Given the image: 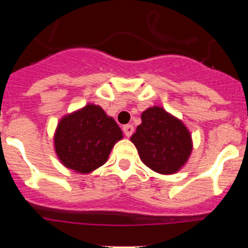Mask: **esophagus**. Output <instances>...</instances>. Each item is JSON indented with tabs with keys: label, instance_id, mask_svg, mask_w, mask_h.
Listing matches in <instances>:
<instances>
[{
	"label": "esophagus",
	"instance_id": "obj_1",
	"mask_svg": "<svg viewBox=\"0 0 248 248\" xmlns=\"http://www.w3.org/2000/svg\"><path fill=\"white\" fill-rule=\"evenodd\" d=\"M123 131H124V134H125V137H131V134H133V131H134V126L130 125V124H126V125L123 126Z\"/></svg>",
	"mask_w": 248,
	"mask_h": 248
}]
</instances>
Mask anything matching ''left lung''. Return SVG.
I'll return each mask as SVG.
<instances>
[{"mask_svg": "<svg viewBox=\"0 0 248 248\" xmlns=\"http://www.w3.org/2000/svg\"><path fill=\"white\" fill-rule=\"evenodd\" d=\"M130 140L141 161L164 175L179 171L192 150L190 131L161 107H153L141 114V124Z\"/></svg>", "mask_w": 248, "mask_h": 248, "instance_id": "obj_1", "label": "left lung"}]
</instances>
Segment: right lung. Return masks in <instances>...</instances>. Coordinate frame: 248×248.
Segmentation results:
<instances>
[{"mask_svg":"<svg viewBox=\"0 0 248 248\" xmlns=\"http://www.w3.org/2000/svg\"><path fill=\"white\" fill-rule=\"evenodd\" d=\"M122 138L115 120L98 105L88 104L61 119L54 148L65 168L88 174L105 164L114 144Z\"/></svg>","mask_w":248,"mask_h":248,"instance_id":"obj_1","label":"right lung"}]
</instances>
